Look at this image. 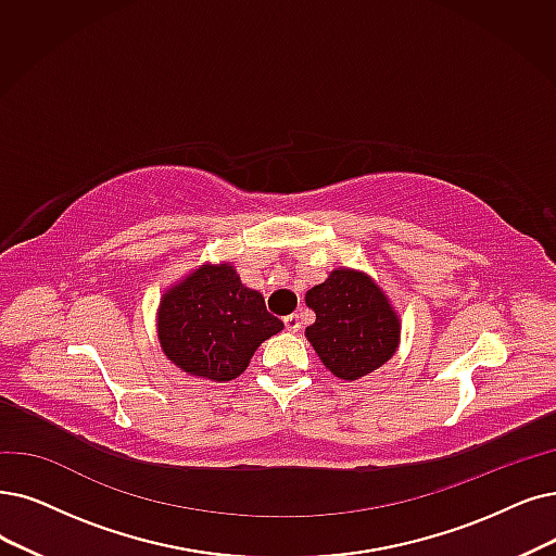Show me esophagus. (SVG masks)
Segmentation results:
<instances>
[{
    "mask_svg": "<svg viewBox=\"0 0 556 556\" xmlns=\"http://www.w3.org/2000/svg\"><path fill=\"white\" fill-rule=\"evenodd\" d=\"M285 328L290 332H299L301 330V317L299 315H287L285 317Z\"/></svg>",
    "mask_w": 556,
    "mask_h": 556,
    "instance_id": "obj_1",
    "label": "esophagus"
}]
</instances>
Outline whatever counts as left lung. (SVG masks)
<instances>
[{"mask_svg":"<svg viewBox=\"0 0 556 556\" xmlns=\"http://www.w3.org/2000/svg\"><path fill=\"white\" fill-rule=\"evenodd\" d=\"M315 324L305 328L326 369L355 381L386 365L402 336V321L390 299L367 274L336 269L305 294Z\"/></svg>","mask_w":556,"mask_h":556,"instance_id":"1","label":"left lung"}]
</instances>
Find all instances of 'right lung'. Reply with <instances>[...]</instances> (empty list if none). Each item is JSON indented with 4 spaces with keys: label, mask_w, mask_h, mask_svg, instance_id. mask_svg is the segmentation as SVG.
I'll return each mask as SVG.
<instances>
[{
    "label": "right lung",
    "mask_w": 556,
    "mask_h": 556,
    "mask_svg": "<svg viewBox=\"0 0 556 556\" xmlns=\"http://www.w3.org/2000/svg\"><path fill=\"white\" fill-rule=\"evenodd\" d=\"M282 330L260 292L241 285L232 264H203L160 301L157 338L182 371L226 383L249 367L257 346Z\"/></svg>",
    "instance_id": "right-lung-1"
}]
</instances>
